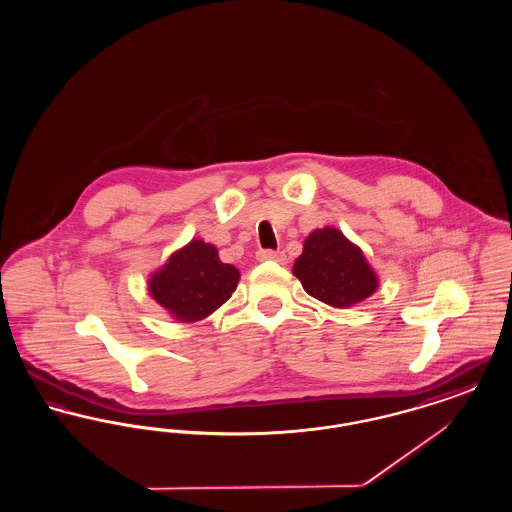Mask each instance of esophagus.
<instances>
[{"label": "esophagus", "mask_w": 512, "mask_h": 512, "mask_svg": "<svg viewBox=\"0 0 512 512\" xmlns=\"http://www.w3.org/2000/svg\"><path fill=\"white\" fill-rule=\"evenodd\" d=\"M257 261H276V263H284L286 255L282 251H272V249H261L257 251Z\"/></svg>", "instance_id": "34e87169"}]
</instances>
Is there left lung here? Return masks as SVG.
<instances>
[{
	"label": "left lung",
	"instance_id": "8db88e82",
	"mask_svg": "<svg viewBox=\"0 0 512 512\" xmlns=\"http://www.w3.org/2000/svg\"><path fill=\"white\" fill-rule=\"evenodd\" d=\"M293 274L311 297L336 309L355 307L380 286L363 249L334 226L313 230L305 238Z\"/></svg>",
	"mask_w": 512,
	"mask_h": 512
}]
</instances>
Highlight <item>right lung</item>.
I'll return each instance as SVG.
<instances>
[{
	"instance_id": "obj_1",
	"label": "right lung",
	"mask_w": 512,
	"mask_h": 512,
	"mask_svg": "<svg viewBox=\"0 0 512 512\" xmlns=\"http://www.w3.org/2000/svg\"><path fill=\"white\" fill-rule=\"evenodd\" d=\"M240 270L219 259V249L194 238L149 274V295L178 322L213 315L236 292Z\"/></svg>"
}]
</instances>
